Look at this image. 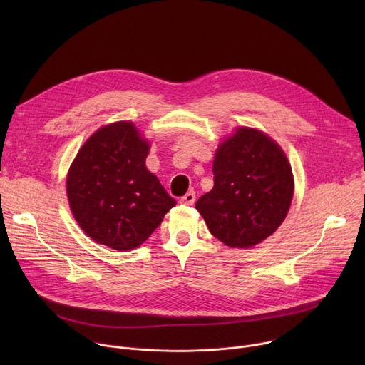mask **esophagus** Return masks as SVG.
Masks as SVG:
<instances>
[{
    "label": "esophagus",
    "instance_id": "esophagus-1",
    "mask_svg": "<svg viewBox=\"0 0 365 365\" xmlns=\"http://www.w3.org/2000/svg\"><path fill=\"white\" fill-rule=\"evenodd\" d=\"M195 200H196V193L193 190L187 192L185 196L180 197V203H183V205H193Z\"/></svg>",
    "mask_w": 365,
    "mask_h": 365
}]
</instances>
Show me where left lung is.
Returning <instances> with one entry per match:
<instances>
[{"instance_id":"left-lung-1","label":"left lung","mask_w":365,"mask_h":365,"mask_svg":"<svg viewBox=\"0 0 365 365\" xmlns=\"http://www.w3.org/2000/svg\"><path fill=\"white\" fill-rule=\"evenodd\" d=\"M212 172V190L195 206L214 237L232 248H250L282 225L294 180L274 140L254 128H237L220 144Z\"/></svg>"}]
</instances>
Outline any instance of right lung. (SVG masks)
Listing matches in <instances>:
<instances>
[{
    "mask_svg": "<svg viewBox=\"0 0 365 365\" xmlns=\"http://www.w3.org/2000/svg\"><path fill=\"white\" fill-rule=\"evenodd\" d=\"M150 144L133 123L95 131L66 178L71 211L95 242L118 251L140 247L176 205L145 168Z\"/></svg>",
    "mask_w": 365,
    "mask_h": 365,
    "instance_id": "right-lung-1",
    "label": "right lung"
}]
</instances>
